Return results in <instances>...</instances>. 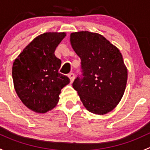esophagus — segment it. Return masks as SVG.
Wrapping results in <instances>:
<instances>
[{
	"instance_id": "34e87169",
	"label": "esophagus",
	"mask_w": 150,
	"mask_h": 150,
	"mask_svg": "<svg viewBox=\"0 0 150 150\" xmlns=\"http://www.w3.org/2000/svg\"><path fill=\"white\" fill-rule=\"evenodd\" d=\"M68 77H69V80H70V82L71 83L73 82L74 79H75V74L72 73V72H71V73H69V75H68Z\"/></svg>"
}]
</instances>
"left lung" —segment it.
I'll return each mask as SVG.
<instances>
[{
	"label": "left lung",
	"mask_w": 150,
	"mask_h": 150,
	"mask_svg": "<svg viewBox=\"0 0 150 150\" xmlns=\"http://www.w3.org/2000/svg\"><path fill=\"white\" fill-rule=\"evenodd\" d=\"M70 43L81 60V76L72 86L92 113L112 111L121 99L128 72L121 53L104 36L81 31L70 35Z\"/></svg>",
	"instance_id": "1"
}]
</instances>
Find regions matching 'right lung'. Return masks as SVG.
<instances>
[{
  "instance_id": "add662e5",
  "label": "right lung",
  "mask_w": 150,
  "mask_h": 150,
  "mask_svg": "<svg viewBox=\"0 0 150 150\" xmlns=\"http://www.w3.org/2000/svg\"><path fill=\"white\" fill-rule=\"evenodd\" d=\"M65 33H46L38 36L15 59L12 67L13 86L23 104L33 111L45 113L59 100L63 87L69 83L59 72L62 62L54 51Z\"/></svg>"
}]
</instances>
